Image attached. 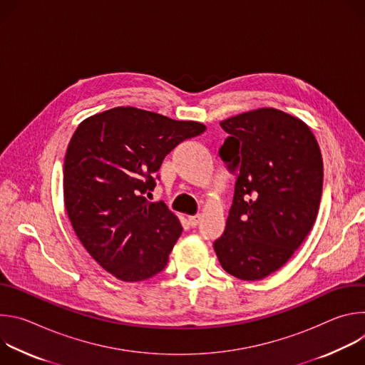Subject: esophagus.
I'll use <instances>...</instances> for the list:
<instances>
[{"mask_svg":"<svg viewBox=\"0 0 365 365\" xmlns=\"http://www.w3.org/2000/svg\"><path fill=\"white\" fill-rule=\"evenodd\" d=\"M187 220H189L190 227H196L200 221V215H190V217H187Z\"/></svg>","mask_w":365,"mask_h":365,"instance_id":"obj_1","label":"esophagus"}]
</instances>
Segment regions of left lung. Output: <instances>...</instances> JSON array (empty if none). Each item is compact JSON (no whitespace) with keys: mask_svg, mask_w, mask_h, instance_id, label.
Masks as SVG:
<instances>
[{"mask_svg":"<svg viewBox=\"0 0 365 365\" xmlns=\"http://www.w3.org/2000/svg\"><path fill=\"white\" fill-rule=\"evenodd\" d=\"M220 124L230 134L220 155L237 182L214 250L231 276L262 280L287 263L315 224L324 182L321 150L302 120L276 108Z\"/></svg>","mask_w":365,"mask_h":365,"instance_id":"1","label":"left lung"}]
</instances>
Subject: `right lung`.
I'll return each instance as SVG.
<instances>
[{"mask_svg": "<svg viewBox=\"0 0 365 365\" xmlns=\"http://www.w3.org/2000/svg\"><path fill=\"white\" fill-rule=\"evenodd\" d=\"M196 121L118 107L82 121L63 166L71 224L95 262L123 282L160 273L182 234L165 202H150L155 175L182 141L202 134Z\"/></svg>", "mask_w": 365, "mask_h": 365, "instance_id": "1", "label": "right lung"}]
</instances>
